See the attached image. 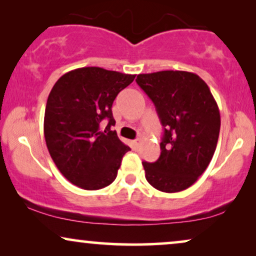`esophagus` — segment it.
Listing matches in <instances>:
<instances>
[{"instance_id":"esophagus-1","label":"esophagus","mask_w":256,"mask_h":256,"mask_svg":"<svg viewBox=\"0 0 256 256\" xmlns=\"http://www.w3.org/2000/svg\"><path fill=\"white\" fill-rule=\"evenodd\" d=\"M138 146H140V140L132 141V147H134V149H138Z\"/></svg>"}]
</instances>
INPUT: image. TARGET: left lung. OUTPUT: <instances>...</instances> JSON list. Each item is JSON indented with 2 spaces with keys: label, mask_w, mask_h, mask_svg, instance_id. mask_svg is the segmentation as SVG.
Here are the masks:
<instances>
[{
  "label": "left lung",
  "mask_w": 256,
  "mask_h": 256,
  "mask_svg": "<svg viewBox=\"0 0 256 256\" xmlns=\"http://www.w3.org/2000/svg\"><path fill=\"white\" fill-rule=\"evenodd\" d=\"M136 82L156 108L164 138L156 162H142L146 178L164 193L195 184L216 148L221 118L210 89L200 76L184 70L138 75Z\"/></svg>",
  "instance_id": "8db88e82"
}]
</instances>
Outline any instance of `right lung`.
<instances>
[{
	"mask_svg": "<svg viewBox=\"0 0 256 256\" xmlns=\"http://www.w3.org/2000/svg\"><path fill=\"white\" fill-rule=\"evenodd\" d=\"M135 76L84 67L66 72L52 87L43 132L52 161L72 184L96 190L116 178L130 148L110 130L115 124L112 106Z\"/></svg>",
	"mask_w": 256,
	"mask_h": 256,
	"instance_id": "right-lung-1",
	"label": "right lung"
}]
</instances>
